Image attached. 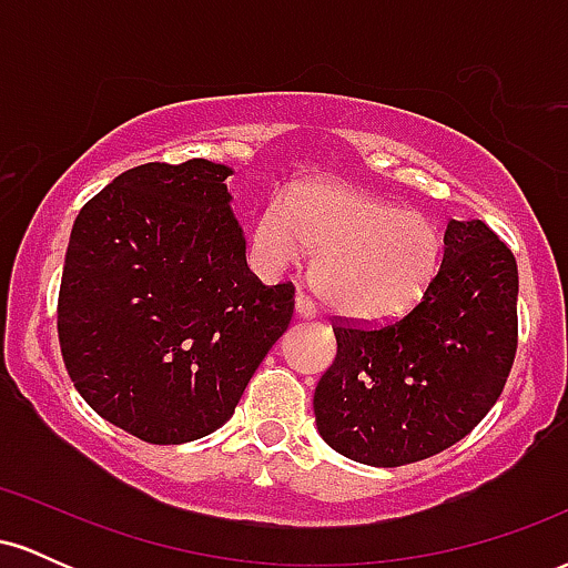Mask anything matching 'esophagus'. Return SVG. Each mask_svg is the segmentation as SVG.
<instances>
[{
    "label": "esophagus",
    "instance_id": "obj_1",
    "mask_svg": "<svg viewBox=\"0 0 568 568\" xmlns=\"http://www.w3.org/2000/svg\"><path fill=\"white\" fill-rule=\"evenodd\" d=\"M296 315L298 317H315L317 315V306L310 296H306V293H296Z\"/></svg>",
    "mask_w": 568,
    "mask_h": 568
}]
</instances>
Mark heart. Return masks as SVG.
I'll return each instance as SVG.
<instances>
[{"mask_svg":"<svg viewBox=\"0 0 568 568\" xmlns=\"http://www.w3.org/2000/svg\"><path fill=\"white\" fill-rule=\"evenodd\" d=\"M253 256L270 272L317 251L315 285L338 315L393 323L422 304L440 270L443 240L427 216L342 184L304 186L272 197L251 234Z\"/></svg>","mask_w":568,"mask_h":568,"instance_id":"1","label":"heart"}]
</instances>
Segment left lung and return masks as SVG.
<instances>
[{
    "instance_id": "1",
    "label": "left lung",
    "mask_w": 568,
    "mask_h": 568,
    "mask_svg": "<svg viewBox=\"0 0 568 568\" xmlns=\"http://www.w3.org/2000/svg\"><path fill=\"white\" fill-rule=\"evenodd\" d=\"M315 389L323 440L347 459L400 467L478 427L518 349V264L484 221H448L433 288L406 317L334 325Z\"/></svg>"
}]
</instances>
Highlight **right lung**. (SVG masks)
<instances>
[{"label":"right lung","mask_w":568,"mask_h":568,"mask_svg":"<svg viewBox=\"0 0 568 568\" xmlns=\"http://www.w3.org/2000/svg\"><path fill=\"white\" fill-rule=\"evenodd\" d=\"M226 175L207 160L130 168L71 230L63 363L98 416L158 446L224 425L293 317V283L247 270Z\"/></svg>","instance_id":"obj_1"}]
</instances>
